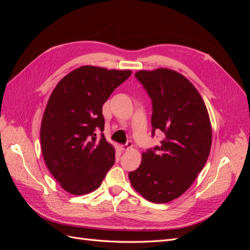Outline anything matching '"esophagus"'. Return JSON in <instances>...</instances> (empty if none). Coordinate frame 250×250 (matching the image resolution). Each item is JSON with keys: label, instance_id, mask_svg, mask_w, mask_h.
I'll list each match as a JSON object with an SVG mask.
<instances>
[{"label": "esophagus", "instance_id": "obj_1", "mask_svg": "<svg viewBox=\"0 0 250 250\" xmlns=\"http://www.w3.org/2000/svg\"><path fill=\"white\" fill-rule=\"evenodd\" d=\"M121 148H122V150L124 151H127L132 148V142L131 141H128L126 144H124V145L121 146Z\"/></svg>", "mask_w": 250, "mask_h": 250}]
</instances>
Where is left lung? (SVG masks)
I'll return each instance as SVG.
<instances>
[{"label": "left lung", "mask_w": 250, "mask_h": 250, "mask_svg": "<svg viewBox=\"0 0 250 250\" xmlns=\"http://www.w3.org/2000/svg\"><path fill=\"white\" fill-rule=\"evenodd\" d=\"M134 77L152 103V138L161 130L165 139L143 153L129 180L147 200L169 202L191 187L208 161L211 145L208 109L198 90L175 71H139Z\"/></svg>", "instance_id": "8db88e82"}]
</instances>
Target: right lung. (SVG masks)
<instances>
[{"instance_id":"obj_1","label":"right lung","mask_w":250,"mask_h":250,"mask_svg":"<svg viewBox=\"0 0 250 250\" xmlns=\"http://www.w3.org/2000/svg\"><path fill=\"white\" fill-rule=\"evenodd\" d=\"M130 75L84 65L53 90L42 121V151L49 171L66 192L84 195L96 190L115 164V149L103 133L102 106Z\"/></svg>"}]
</instances>
